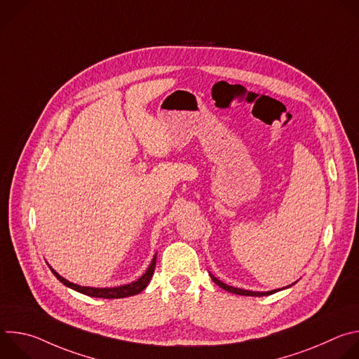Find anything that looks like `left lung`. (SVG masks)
<instances>
[{
  "instance_id": "8db88e82",
  "label": "left lung",
  "mask_w": 359,
  "mask_h": 359,
  "mask_svg": "<svg viewBox=\"0 0 359 359\" xmlns=\"http://www.w3.org/2000/svg\"><path fill=\"white\" fill-rule=\"evenodd\" d=\"M210 274V277H212V280L220 287V288H223V290H226V291H229V292H233V294H237V295H247V297H266V295H271V294H274V292H278V291H281V290H285V288H290L291 285H294L295 283H292V284H290V285H287V287H284V288H278V290H271V291H250V290H243V288H237V287H233V285H229V284H226V283H223V281H220L217 277H215L212 273H209Z\"/></svg>"
}]
</instances>
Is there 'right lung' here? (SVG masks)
<instances>
[{
    "mask_svg": "<svg viewBox=\"0 0 359 359\" xmlns=\"http://www.w3.org/2000/svg\"><path fill=\"white\" fill-rule=\"evenodd\" d=\"M156 255H153V259L147 267V270L144 271V274H142L136 281L133 283H129V284H125V285H119V287H105V288H97V287H85V285H79V284H75V283H71L68 281L67 278H64L62 276H60L53 267H50L48 263V267L49 270L53 271V274L67 287L81 292V294H85V295H89V297H95V298H125V297H130V295H136L139 292H142L147 284L150 283V278L153 277V273H155V266H156Z\"/></svg>",
    "mask_w": 359,
    "mask_h": 359,
    "instance_id": "add662e5",
    "label": "right lung"
}]
</instances>
